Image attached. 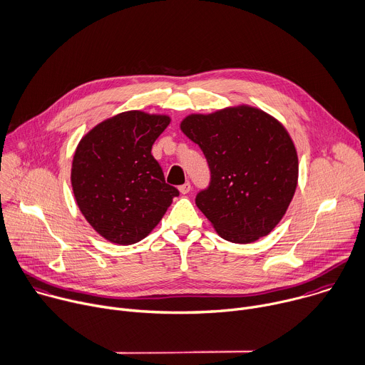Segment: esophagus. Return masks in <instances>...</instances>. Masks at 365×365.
I'll list each match as a JSON object with an SVG mask.
<instances>
[{
	"label": "esophagus",
	"mask_w": 365,
	"mask_h": 365,
	"mask_svg": "<svg viewBox=\"0 0 365 365\" xmlns=\"http://www.w3.org/2000/svg\"><path fill=\"white\" fill-rule=\"evenodd\" d=\"M178 190H180V192H181V194H188V192H190V190H191V184L187 181L185 184L180 185V187H178Z\"/></svg>",
	"instance_id": "34e87169"
}]
</instances>
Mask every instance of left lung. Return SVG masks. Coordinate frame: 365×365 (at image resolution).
<instances>
[{
	"instance_id": "1",
	"label": "left lung",
	"mask_w": 365,
	"mask_h": 365,
	"mask_svg": "<svg viewBox=\"0 0 365 365\" xmlns=\"http://www.w3.org/2000/svg\"><path fill=\"white\" fill-rule=\"evenodd\" d=\"M181 130L201 148L210 184L197 207L223 239L252 243L282 220L298 184L295 145L280 122L250 106L190 115Z\"/></svg>"
}]
</instances>
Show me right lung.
I'll return each mask as SVG.
<instances>
[{
  "instance_id": "add662e5",
  "label": "right lung",
  "mask_w": 365,
  "mask_h": 365,
  "mask_svg": "<svg viewBox=\"0 0 365 365\" xmlns=\"http://www.w3.org/2000/svg\"><path fill=\"white\" fill-rule=\"evenodd\" d=\"M170 118L129 110L96 125L79 142L71 187L89 225L106 240L133 245L161 222L180 191L167 184L151 150Z\"/></svg>"
}]
</instances>
